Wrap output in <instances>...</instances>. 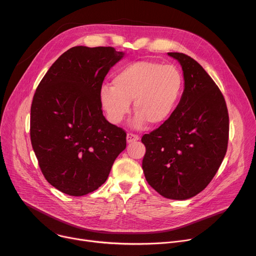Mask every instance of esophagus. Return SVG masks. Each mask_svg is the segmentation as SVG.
I'll return each instance as SVG.
<instances>
[{
  "mask_svg": "<svg viewBox=\"0 0 256 256\" xmlns=\"http://www.w3.org/2000/svg\"><path fill=\"white\" fill-rule=\"evenodd\" d=\"M140 139V137L138 134H132V132H128V136H126V141L128 143H134L136 141H138Z\"/></svg>",
  "mask_w": 256,
  "mask_h": 256,
  "instance_id": "obj_1",
  "label": "esophagus"
}]
</instances>
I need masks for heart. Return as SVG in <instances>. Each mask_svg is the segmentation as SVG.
<instances>
[{
    "mask_svg": "<svg viewBox=\"0 0 256 256\" xmlns=\"http://www.w3.org/2000/svg\"><path fill=\"white\" fill-rule=\"evenodd\" d=\"M184 79L178 68L158 62L140 60L122 68L112 86L100 90L102 107L113 124H119L130 110L137 113L134 124L160 126L172 116L183 90Z\"/></svg>",
    "mask_w": 256,
    "mask_h": 256,
    "instance_id": "obj_1",
    "label": "heart"
}]
</instances>
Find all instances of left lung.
Instances as JSON below:
<instances>
[{
	"label": "left lung",
	"instance_id": "1",
	"mask_svg": "<svg viewBox=\"0 0 256 256\" xmlns=\"http://www.w3.org/2000/svg\"><path fill=\"white\" fill-rule=\"evenodd\" d=\"M168 54L182 66L184 92L172 116L142 137V168L160 196L187 200L206 188L224 158L228 111L222 92L196 60L180 52Z\"/></svg>",
	"mask_w": 256,
	"mask_h": 256
}]
</instances>
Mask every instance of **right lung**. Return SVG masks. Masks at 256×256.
<instances>
[{
	"label": "right lung",
	"instance_id": "obj_1",
	"mask_svg": "<svg viewBox=\"0 0 256 256\" xmlns=\"http://www.w3.org/2000/svg\"><path fill=\"white\" fill-rule=\"evenodd\" d=\"M124 54L113 47H72L34 94L32 146L45 179L64 194L96 190L126 147V130L107 122L100 100L107 73Z\"/></svg>",
	"mask_w": 256,
	"mask_h": 256
}]
</instances>
